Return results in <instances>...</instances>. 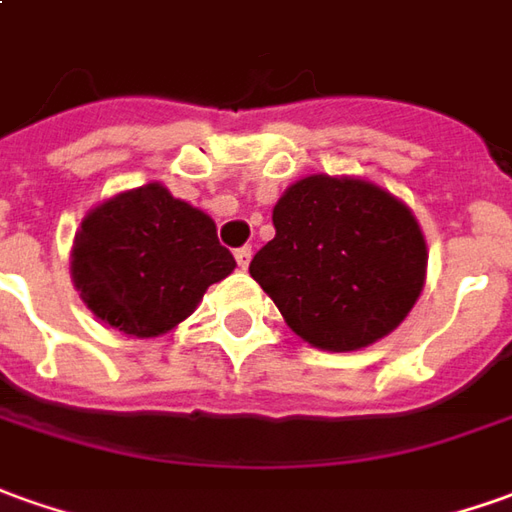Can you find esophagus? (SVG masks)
<instances>
[{
	"instance_id": "esophagus-1",
	"label": "esophagus",
	"mask_w": 512,
	"mask_h": 512,
	"mask_svg": "<svg viewBox=\"0 0 512 512\" xmlns=\"http://www.w3.org/2000/svg\"><path fill=\"white\" fill-rule=\"evenodd\" d=\"M234 256H236V264H239V267H242V270H248L250 259H253V250H250L248 245H245V248H239V250H236Z\"/></svg>"
}]
</instances>
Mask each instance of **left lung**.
<instances>
[{
    "label": "left lung",
    "mask_w": 512,
    "mask_h": 512,
    "mask_svg": "<svg viewBox=\"0 0 512 512\" xmlns=\"http://www.w3.org/2000/svg\"><path fill=\"white\" fill-rule=\"evenodd\" d=\"M273 225L250 276L315 348H368L421 298L424 231L410 206L376 183L306 175L278 197Z\"/></svg>",
    "instance_id": "8db88e82"
}]
</instances>
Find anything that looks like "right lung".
I'll return each mask as SVG.
<instances>
[{
	"mask_svg": "<svg viewBox=\"0 0 512 512\" xmlns=\"http://www.w3.org/2000/svg\"><path fill=\"white\" fill-rule=\"evenodd\" d=\"M234 267L209 214L158 181L102 200L72 245V281L83 303L105 326L142 340L183 323Z\"/></svg>",
	"mask_w": 512,
	"mask_h": 512,
	"instance_id": "1",
	"label": "right lung"
}]
</instances>
